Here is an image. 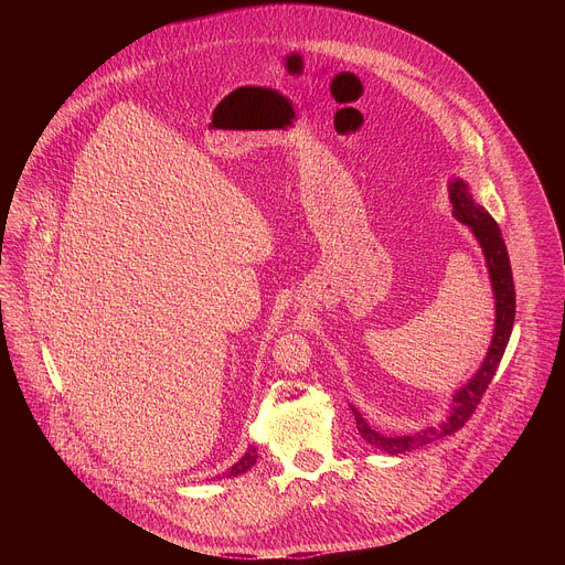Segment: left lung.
I'll list each match as a JSON object with an SVG mask.
<instances>
[{
    "instance_id": "left-lung-1",
    "label": "left lung",
    "mask_w": 565,
    "mask_h": 565,
    "mask_svg": "<svg viewBox=\"0 0 565 565\" xmlns=\"http://www.w3.org/2000/svg\"><path fill=\"white\" fill-rule=\"evenodd\" d=\"M449 201H451V214L471 230L482 255H486V266H488V273H490V284H492V292H494V310H497V315H494V335H492L490 349H488L486 358H482L478 371L451 395L449 414L436 427H425L420 431L405 434V436H397V434L388 436V434L375 431L366 423V418L355 407H351L360 436L369 445H373L375 449H380L388 456L407 454V451L420 449V447H425V445H429L438 438L451 436L471 418L482 393H486L488 384L492 382V377H494V373L501 364V358L505 353V347L510 342L512 327H514L516 292H514L510 255H508L505 241L501 236V230H499L497 221L490 216V212L486 207L473 201L469 183L458 179V177L449 181Z\"/></svg>"
}]
</instances>
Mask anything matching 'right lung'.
I'll return each mask as SVG.
<instances>
[{
	"label": "right lung",
	"instance_id": "1",
	"mask_svg": "<svg viewBox=\"0 0 565 565\" xmlns=\"http://www.w3.org/2000/svg\"><path fill=\"white\" fill-rule=\"evenodd\" d=\"M257 447L255 445H250L248 447V451L244 454V456H241L227 471H225V476L230 478V476H238V473H244V471H248L250 467H255V462H257ZM221 478V476H218Z\"/></svg>",
	"mask_w": 565,
	"mask_h": 565
}]
</instances>
